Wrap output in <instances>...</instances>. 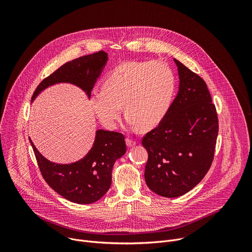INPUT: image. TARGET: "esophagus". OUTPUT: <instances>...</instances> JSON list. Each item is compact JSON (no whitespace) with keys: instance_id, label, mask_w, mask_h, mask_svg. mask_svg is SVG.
I'll return each mask as SVG.
<instances>
[{"instance_id":"esophagus-1","label":"esophagus","mask_w":252,"mask_h":252,"mask_svg":"<svg viewBox=\"0 0 252 252\" xmlns=\"http://www.w3.org/2000/svg\"><path fill=\"white\" fill-rule=\"evenodd\" d=\"M126 145H127V147L131 148V147H133V146L136 145V141H135L134 139H132V138L127 137V138H126Z\"/></svg>"}]
</instances>
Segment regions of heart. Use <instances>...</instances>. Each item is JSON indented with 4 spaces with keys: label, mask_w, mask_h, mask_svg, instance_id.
Returning <instances> with one entry per match:
<instances>
[{
    "label": "heart",
    "mask_w": 252,
    "mask_h": 252,
    "mask_svg": "<svg viewBox=\"0 0 252 252\" xmlns=\"http://www.w3.org/2000/svg\"><path fill=\"white\" fill-rule=\"evenodd\" d=\"M175 88L172 69L163 62H126L102 81L90 105L103 126L117 127L123 105L126 121L141 129L155 127L165 116Z\"/></svg>",
    "instance_id": "obj_1"
}]
</instances>
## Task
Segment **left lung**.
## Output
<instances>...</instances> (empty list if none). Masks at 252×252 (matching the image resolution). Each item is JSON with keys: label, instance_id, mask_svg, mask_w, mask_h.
<instances>
[{"label": "left lung", "instance_id": "left-lung-1", "mask_svg": "<svg viewBox=\"0 0 252 252\" xmlns=\"http://www.w3.org/2000/svg\"><path fill=\"white\" fill-rule=\"evenodd\" d=\"M177 95L158 126L142 137L149 154L148 187L164 197L191 190L209 170L219 134V119L205 82L174 59Z\"/></svg>", "mask_w": 252, "mask_h": 252}]
</instances>
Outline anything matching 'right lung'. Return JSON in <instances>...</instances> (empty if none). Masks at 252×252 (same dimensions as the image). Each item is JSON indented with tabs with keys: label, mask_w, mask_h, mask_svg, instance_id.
I'll use <instances>...</instances> for the list:
<instances>
[{
	"label": "right lung",
	"mask_w": 252,
	"mask_h": 252,
	"mask_svg": "<svg viewBox=\"0 0 252 252\" xmlns=\"http://www.w3.org/2000/svg\"><path fill=\"white\" fill-rule=\"evenodd\" d=\"M106 61L107 54L99 51L65 63L40 83L32 100L43 90L58 83L76 85L90 97ZM30 141L46 183L63 198L79 204L93 203L106 193L112 185L114 163L126 152L123 133L98 129L93 148L84 158L74 163L59 164L44 158L31 138Z\"/></svg>",
	"instance_id": "obj_1"
}]
</instances>
